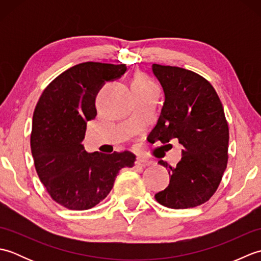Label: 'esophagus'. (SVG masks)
Here are the masks:
<instances>
[{
	"label": "esophagus",
	"mask_w": 261,
	"mask_h": 261,
	"mask_svg": "<svg viewBox=\"0 0 261 261\" xmlns=\"http://www.w3.org/2000/svg\"><path fill=\"white\" fill-rule=\"evenodd\" d=\"M152 163L150 160H147V159H142V158H138L137 159V165L138 166H141V167H148V166H150Z\"/></svg>",
	"instance_id": "34e87169"
}]
</instances>
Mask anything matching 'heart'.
Wrapping results in <instances>:
<instances>
[{"label": "heart", "instance_id": "1", "mask_svg": "<svg viewBox=\"0 0 261 261\" xmlns=\"http://www.w3.org/2000/svg\"><path fill=\"white\" fill-rule=\"evenodd\" d=\"M151 85H154V84L150 80L148 79L147 76L142 75V74L137 75L134 79V81H132V88H135V87L142 88V87H148V86H151Z\"/></svg>", "mask_w": 261, "mask_h": 261}]
</instances>
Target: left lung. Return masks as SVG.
I'll use <instances>...</instances> for the list:
<instances>
[{
    "label": "left lung",
    "instance_id": "8db88e82",
    "mask_svg": "<svg viewBox=\"0 0 261 261\" xmlns=\"http://www.w3.org/2000/svg\"><path fill=\"white\" fill-rule=\"evenodd\" d=\"M152 71L164 88L165 103L149 139L164 145L177 140L182 146L176 167L159 162L168 168L170 181L154 198L169 208L195 207L213 196L228 165L223 105L210 82L192 70L153 64Z\"/></svg>",
    "mask_w": 261,
    "mask_h": 261
}]
</instances>
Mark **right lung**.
I'll return each mask as SVG.
<instances>
[{
	"mask_svg": "<svg viewBox=\"0 0 261 261\" xmlns=\"http://www.w3.org/2000/svg\"><path fill=\"white\" fill-rule=\"evenodd\" d=\"M124 64L87 62L57 76L33 112L30 138L37 174L55 202L69 210L95 206L109 195L120 169L134 167L129 151L87 153L82 141L95 119V98L105 82L119 79Z\"/></svg>",
	"mask_w": 261,
	"mask_h": 261,
	"instance_id": "obj_1",
	"label": "right lung"
}]
</instances>
